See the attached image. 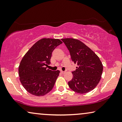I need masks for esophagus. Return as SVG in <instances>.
Listing matches in <instances>:
<instances>
[{
  "label": "esophagus",
  "instance_id": "esophagus-1",
  "mask_svg": "<svg viewBox=\"0 0 122 122\" xmlns=\"http://www.w3.org/2000/svg\"><path fill=\"white\" fill-rule=\"evenodd\" d=\"M61 73H62V74H64L65 73V71H62V70H61Z\"/></svg>",
  "mask_w": 122,
  "mask_h": 122
}]
</instances>
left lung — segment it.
Segmentation results:
<instances>
[{
    "mask_svg": "<svg viewBox=\"0 0 122 122\" xmlns=\"http://www.w3.org/2000/svg\"><path fill=\"white\" fill-rule=\"evenodd\" d=\"M69 51L72 61L77 66L68 85L72 90L85 93L92 90L101 78L103 65L100 58L84 43L74 38L61 39Z\"/></svg>",
    "mask_w": 122,
    "mask_h": 122,
    "instance_id": "obj_1",
    "label": "left lung"
}]
</instances>
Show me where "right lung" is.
Returning a JSON list of instances; mask_svg holds the SVG:
<instances>
[{
  "mask_svg": "<svg viewBox=\"0 0 122 122\" xmlns=\"http://www.w3.org/2000/svg\"><path fill=\"white\" fill-rule=\"evenodd\" d=\"M61 43L59 39L42 38L22 58L19 67L20 80L31 94L41 96L52 90L60 71H52L46 66L51 64L53 51Z\"/></svg>",
  "mask_w": 122,
  "mask_h": 122,
  "instance_id": "obj_1",
  "label": "right lung"
}]
</instances>
